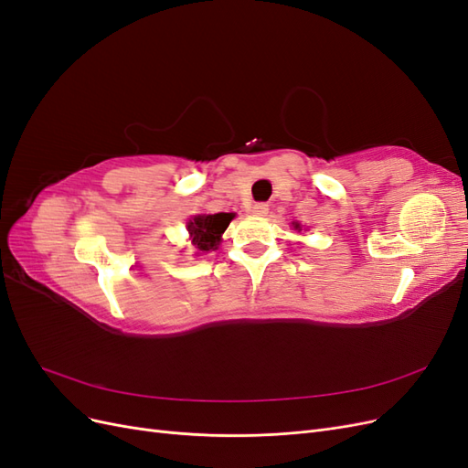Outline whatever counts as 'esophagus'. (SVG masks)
<instances>
[{"instance_id": "obj_1", "label": "esophagus", "mask_w": 468, "mask_h": 468, "mask_svg": "<svg viewBox=\"0 0 468 468\" xmlns=\"http://www.w3.org/2000/svg\"><path fill=\"white\" fill-rule=\"evenodd\" d=\"M267 210H269V205H267V203H256V205L250 207V212H251V215H256V217L267 215Z\"/></svg>"}]
</instances>
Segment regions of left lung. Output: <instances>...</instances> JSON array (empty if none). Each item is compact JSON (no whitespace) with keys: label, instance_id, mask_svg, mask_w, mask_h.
<instances>
[{"label":"left lung","instance_id":"left-lung-1","mask_svg":"<svg viewBox=\"0 0 468 468\" xmlns=\"http://www.w3.org/2000/svg\"><path fill=\"white\" fill-rule=\"evenodd\" d=\"M294 229H301V226H299V224H296V226H294Z\"/></svg>","mask_w":468,"mask_h":468}]
</instances>
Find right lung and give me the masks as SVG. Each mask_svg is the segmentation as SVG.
I'll return each mask as SVG.
<instances>
[{
	"label": "right lung",
	"instance_id": "1",
	"mask_svg": "<svg viewBox=\"0 0 468 468\" xmlns=\"http://www.w3.org/2000/svg\"><path fill=\"white\" fill-rule=\"evenodd\" d=\"M234 218L232 212H217V215H199L189 224V234L193 244L199 251H212L220 244V234L229 229L230 220Z\"/></svg>",
	"mask_w": 468,
	"mask_h": 468
}]
</instances>
